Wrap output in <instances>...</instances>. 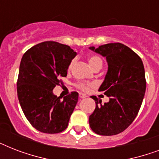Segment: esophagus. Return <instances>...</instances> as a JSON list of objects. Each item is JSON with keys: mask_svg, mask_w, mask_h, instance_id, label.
Instances as JSON below:
<instances>
[{"mask_svg": "<svg viewBox=\"0 0 159 159\" xmlns=\"http://www.w3.org/2000/svg\"><path fill=\"white\" fill-rule=\"evenodd\" d=\"M79 97L81 99H83V98H86V97H87V95L83 94V93H79Z\"/></svg>", "mask_w": 159, "mask_h": 159, "instance_id": "obj_1", "label": "esophagus"}]
</instances>
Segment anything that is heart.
I'll list each match as a JSON object with an SVG mask.
<instances>
[{"label":"heart","mask_w":159,"mask_h":159,"mask_svg":"<svg viewBox=\"0 0 159 159\" xmlns=\"http://www.w3.org/2000/svg\"><path fill=\"white\" fill-rule=\"evenodd\" d=\"M88 62H89V64L91 65V67L92 68H94L95 67H97L98 65H102V59L100 58L99 57L97 56H95V55H92V56H90L88 57ZM73 64H74V60H72V62H70L69 66H68V71L72 69V67H73ZM76 87L77 88H79L80 90H82L84 92H87V90L89 89L90 85L87 84V83H85V82H79V83H77L76 84Z\"/></svg>","instance_id":"1"}]
</instances>
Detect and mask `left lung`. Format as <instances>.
I'll use <instances>...</instances> for the list:
<instances>
[{
  "label": "left lung",
  "mask_w": 159,
  "mask_h": 159,
  "mask_svg": "<svg viewBox=\"0 0 159 159\" xmlns=\"http://www.w3.org/2000/svg\"><path fill=\"white\" fill-rule=\"evenodd\" d=\"M90 49L106 57L108 71L99 92L110 98L102 105V100L91 97L96 108L89 116L90 127L100 135H116L130 125L143 102L146 90L143 62L137 53L120 43Z\"/></svg>",
  "instance_id": "1"
}]
</instances>
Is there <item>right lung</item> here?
<instances>
[{
	"mask_svg": "<svg viewBox=\"0 0 159 159\" xmlns=\"http://www.w3.org/2000/svg\"><path fill=\"white\" fill-rule=\"evenodd\" d=\"M77 53L68 45L45 41L33 46L22 57L17 95L22 111L34 128L46 134L62 132L78 100L72 92L63 99L53 90L67 77V68Z\"/></svg>",
	"mask_w": 159,
	"mask_h": 159,
	"instance_id": "right-lung-1",
	"label": "right lung"
}]
</instances>
